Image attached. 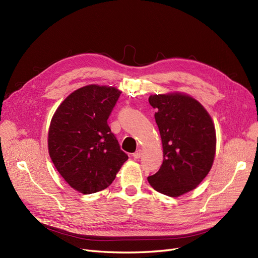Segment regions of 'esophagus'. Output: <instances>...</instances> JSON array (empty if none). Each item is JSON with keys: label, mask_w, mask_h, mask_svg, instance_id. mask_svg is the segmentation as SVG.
Masks as SVG:
<instances>
[{"label": "esophagus", "mask_w": 258, "mask_h": 258, "mask_svg": "<svg viewBox=\"0 0 258 258\" xmlns=\"http://www.w3.org/2000/svg\"><path fill=\"white\" fill-rule=\"evenodd\" d=\"M141 155H142L141 150H138L136 153H134V155H132V156H134V158H135V159H138V158L141 157Z\"/></svg>", "instance_id": "obj_1"}]
</instances>
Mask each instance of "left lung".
<instances>
[{
	"mask_svg": "<svg viewBox=\"0 0 258 258\" xmlns=\"http://www.w3.org/2000/svg\"><path fill=\"white\" fill-rule=\"evenodd\" d=\"M163 148L160 169L147 177L155 190L178 197L204 181L213 165L216 135L210 115L197 100L182 93L154 95Z\"/></svg>",
	"mask_w": 258,
	"mask_h": 258,
	"instance_id": "8db88e82",
	"label": "left lung"
}]
</instances>
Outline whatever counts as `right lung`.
Masks as SVG:
<instances>
[{"instance_id": "1", "label": "right lung", "mask_w": 258, "mask_h": 258, "mask_svg": "<svg viewBox=\"0 0 258 258\" xmlns=\"http://www.w3.org/2000/svg\"><path fill=\"white\" fill-rule=\"evenodd\" d=\"M120 93L114 87L85 86L72 92L52 116L50 158L66 182L85 195L110 186L128 159L107 124Z\"/></svg>"}]
</instances>
